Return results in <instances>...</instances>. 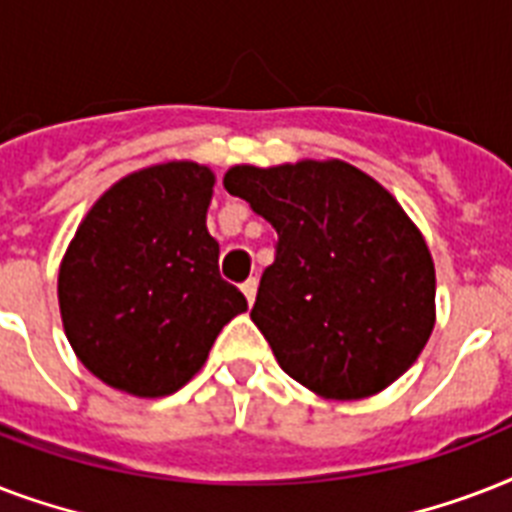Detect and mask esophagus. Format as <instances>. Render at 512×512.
<instances>
[{"label": "esophagus", "mask_w": 512, "mask_h": 512, "mask_svg": "<svg viewBox=\"0 0 512 512\" xmlns=\"http://www.w3.org/2000/svg\"><path fill=\"white\" fill-rule=\"evenodd\" d=\"M241 292H244V297H247V303H249V305L255 303L257 279H247V281H244V284H241Z\"/></svg>", "instance_id": "esophagus-1"}]
</instances>
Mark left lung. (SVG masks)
Wrapping results in <instances>:
<instances>
[{
  "label": "left lung",
  "instance_id": "left-lung-1",
  "mask_svg": "<svg viewBox=\"0 0 512 512\" xmlns=\"http://www.w3.org/2000/svg\"><path fill=\"white\" fill-rule=\"evenodd\" d=\"M276 228L252 321L284 372L353 401L396 382L436 324V268L401 204L340 159L252 167L223 177Z\"/></svg>",
  "mask_w": 512,
  "mask_h": 512
}]
</instances>
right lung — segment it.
<instances>
[{
  "mask_svg": "<svg viewBox=\"0 0 512 512\" xmlns=\"http://www.w3.org/2000/svg\"><path fill=\"white\" fill-rule=\"evenodd\" d=\"M212 185V170L196 162L132 172L92 204L68 244L60 319L79 361L111 388L170 396L247 311L220 279V244L207 231Z\"/></svg>",
  "mask_w": 512,
  "mask_h": 512,
  "instance_id": "obj_1",
  "label": "right lung"
}]
</instances>
